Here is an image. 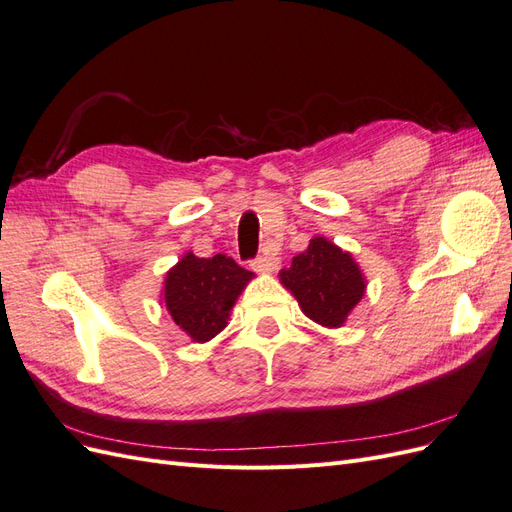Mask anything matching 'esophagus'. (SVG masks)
I'll return each instance as SVG.
<instances>
[{
    "label": "esophagus",
    "mask_w": 512,
    "mask_h": 512,
    "mask_svg": "<svg viewBox=\"0 0 512 512\" xmlns=\"http://www.w3.org/2000/svg\"><path fill=\"white\" fill-rule=\"evenodd\" d=\"M252 267H254V271H260V273H271L280 267V258H277V254L273 250H265L252 260Z\"/></svg>",
    "instance_id": "obj_1"
}]
</instances>
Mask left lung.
Here are the masks:
<instances>
[{"mask_svg":"<svg viewBox=\"0 0 512 512\" xmlns=\"http://www.w3.org/2000/svg\"><path fill=\"white\" fill-rule=\"evenodd\" d=\"M282 284L297 297L305 316L322 327H342L365 292L363 275L348 252L316 237L280 273Z\"/></svg>","mask_w":512,"mask_h":512,"instance_id":"obj_1","label":"left lung"}]
</instances>
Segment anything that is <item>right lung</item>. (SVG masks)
I'll list each match as a JSON object with an SVG mask.
<instances>
[{"mask_svg":"<svg viewBox=\"0 0 512 512\" xmlns=\"http://www.w3.org/2000/svg\"><path fill=\"white\" fill-rule=\"evenodd\" d=\"M250 280L252 273L224 254L198 258L190 252L168 271L164 303L194 342H207L226 327L228 312Z\"/></svg>","mask_w":512,"mask_h":512,"instance_id":"1","label":"right lung"}]
</instances>
